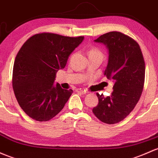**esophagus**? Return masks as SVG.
Returning <instances> with one entry per match:
<instances>
[{
    "label": "esophagus",
    "mask_w": 158,
    "mask_h": 158,
    "mask_svg": "<svg viewBox=\"0 0 158 158\" xmlns=\"http://www.w3.org/2000/svg\"><path fill=\"white\" fill-rule=\"evenodd\" d=\"M76 92L79 93V94H86V92H85V91L82 90V89H76Z\"/></svg>",
    "instance_id": "esophagus-1"
}]
</instances>
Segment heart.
I'll return each instance as SVG.
<instances>
[{
	"instance_id": "obj_1",
	"label": "heart",
	"mask_w": 158,
	"mask_h": 158,
	"mask_svg": "<svg viewBox=\"0 0 158 158\" xmlns=\"http://www.w3.org/2000/svg\"><path fill=\"white\" fill-rule=\"evenodd\" d=\"M92 55H96V56H101L103 57V54L101 52L100 49H98V48H92L89 50V56Z\"/></svg>"
}]
</instances>
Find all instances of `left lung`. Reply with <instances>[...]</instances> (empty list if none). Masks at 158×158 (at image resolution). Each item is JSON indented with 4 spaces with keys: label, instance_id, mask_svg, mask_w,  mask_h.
<instances>
[{
    "label": "left lung",
    "instance_id": "1",
    "mask_svg": "<svg viewBox=\"0 0 158 158\" xmlns=\"http://www.w3.org/2000/svg\"><path fill=\"white\" fill-rule=\"evenodd\" d=\"M94 41L108 48L104 76L114 85L111 95L97 93L98 104L92 111L101 122L117 123L132 112L140 99L145 83V60L137 41L122 32L110 31Z\"/></svg>",
    "mask_w": 158,
    "mask_h": 158
}]
</instances>
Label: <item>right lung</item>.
Instances as JSON below:
<instances>
[{
	"label": "right lung",
	"instance_id": "1",
	"mask_svg": "<svg viewBox=\"0 0 158 158\" xmlns=\"http://www.w3.org/2000/svg\"><path fill=\"white\" fill-rule=\"evenodd\" d=\"M83 39L42 32L29 38L19 49L13 64V89L20 107L31 119L48 121L64 108L73 91L54 85L56 73L65 67Z\"/></svg>",
	"mask_w": 158,
	"mask_h": 158
}]
</instances>
